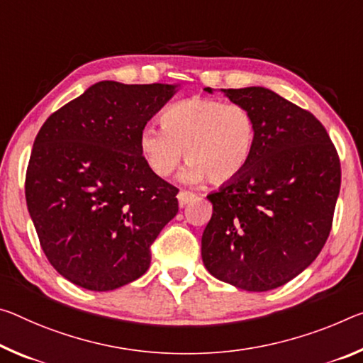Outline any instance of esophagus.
<instances>
[{
	"label": "esophagus",
	"instance_id": "34e87169",
	"mask_svg": "<svg viewBox=\"0 0 363 363\" xmlns=\"http://www.w3.org/2000/svg\"><path fill=\"white\" fill-rule=\"evenodd\" d=\"M195 199V194L191 191H181L177 194V200H179V206H186L191 200Z\"/></svg>",
	"mask_w": 363,
	"mask_h": 363
}]
</instances>
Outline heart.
I'll return each mask as SVG.
<instances>
[{
    "mask_svg": "<svg viewBox=\"0 0 363 363\" xmlns=\"http://www.w3.org/2000/svg\"><path fill=\"white\" fill-rule=\"evenodd\" d=\"M161 124L139 135L142 157L158 177L171 176L186 155L187 181L223 184L244 171L254 152L255 121L239 103L192 96L166 109Z\"/></svg>",
    "mask_w": 363,
    "mask_h": 363,
    "instance_id": "heart-1",
    "label": "heart"
}]
</instances>
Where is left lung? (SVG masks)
<instances>
[{
    "label": "left lung",
    "mask_w": 363,
    "mask_h": 363,
    "mask_svg": "<svg viewBox=\"0 0 363 363\" xmlns=\"http://www.w3.org/2000/svg\"><path fill=\"white\" fill-rule=\"evenodd\" d=\"M223 91L249 109L257 134L244 171L206 195L213 215L202 258L220 281L263 292L289 283L323 249L341 163L325 125L307 109L263 87Z\"/></svg>",
    "instance_id": "8db88e82"
}]
</instances>
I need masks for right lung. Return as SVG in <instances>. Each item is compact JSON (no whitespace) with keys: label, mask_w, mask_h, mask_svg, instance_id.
Instances as JSON below:
<instances>
[{"label":"right lung","mask_w":363,"mask_h":363,"mask_svg":"<svg viewBox=\"0 0 363 363\" xmlns=\"http://www.w3.org/2000/svg\"><path fill=\"white\" fill-rule=\"evenodd\" d=\"M176 85L103 80L45 121L26 172L27 208L48 262L71 283L113 291L150 267L179 189L155 176L140 130Z\"/></svg>","instance_id":"obj_1"}]
</instances>
